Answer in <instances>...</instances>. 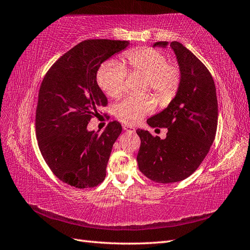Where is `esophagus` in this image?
<instances>
[{
  "label": "esophagus",
  "instance_id": "34e87169",
  "mask_svg": "<svg viewBox=\"0 0 250 250\" xmlns=\"http://www.w3.org/2000/svg\"><path fill=\"white\" fill-rule=\"evenodd\" d=\"M124 130L125 132H129V133H134L135 132V128H133V126H130V125H125Z\"/></svg>",
  "mask_w": 250,
  "mask_h": 250
}]
</instances>
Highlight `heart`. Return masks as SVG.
I'll use <instances>...</instances> for the list:
<instances>
[{
  "mask_svg": "<svg viewBox=\"0 0 250 250\" xmlns=\"http://www.w3.org/2000/svg\"><path fill=\"white\" fill-rule=\"evenodd\" d=\"M125 67L131 73L146 75V89H150L160 102L171 100L180 83V71L176 64L167 63L166 54L155 48L130 50L125 56ZM126 70L122 63L109 60L100 66L97 81L100 88L108 95L117 99L125 89ZM155 108L150 95H131L116 105L117 118L128 125H135Z\"/></svg>",
  "mask_w": 250,
  "mask_h": 250,
  "instance_id": "heart-1",
  "label": "heart"
}]
</instances>
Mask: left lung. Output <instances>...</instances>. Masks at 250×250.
Instances as JSON below:
<instances>
[{
    "mask_svg": "<svg viewBox=\"0 0 250 250\" xmlns=\"http://www.w3.org/2000/svg\"><path fill=\"white\" fill-rule=\"evenodd\" d=\"M171 47L180 71L179 87L167 108L147 120L152 128H167L164 140L149 131L136 130L141 139L137 153L140 171L159 184L189 177L213 144L218 121L214 79L206 66L179 42H157L153 47Z\"/></svg>",
    "mask_w": 250,
    "mask_h": 250,
    "instance_id": "1",
    "label": "left lung"
}]
</instances>
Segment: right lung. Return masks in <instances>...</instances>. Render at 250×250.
<instances>
[{
	"label": "right lung",
	"instance_id": "obj_1",
	"mask_svg": "<svg viewBox=\"0 0 250 250\" xmlns=\"http://www.w3.org/2000/svg\"><path fill=\"white\" fill-rule=\"evenodd\" d=\"M130 45L129 41L87 40L56 61L41 84L35 129L40 150L56 176L75 188H92L106 176L119 122L102 133L87 125L107 98L97 83L101 64Z\"/></svg>",
	"mask_w": 250,
	"mask_h": 250
}]
</instances>
